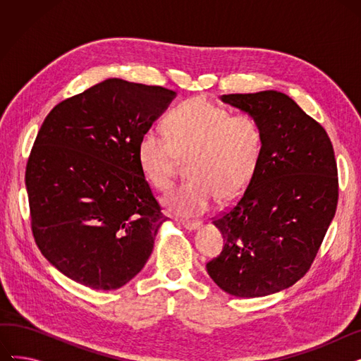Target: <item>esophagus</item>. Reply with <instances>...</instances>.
<instances>
[{"label":"esophagus","mask_w":361,"mask_h":361,"mask_svg":"<svg viewBox=\"0 0 361 361\" xmlns=\"http://www.w3.org/2000/svg\"><path fill=\"white\" fill-rule=\"evenodd\" d=\"M181 224H183L184 228L188 230V231L199 230L202 226V222H199V221H181Z\"/></svg>","instance_id":"obj_1"}]
</instances>
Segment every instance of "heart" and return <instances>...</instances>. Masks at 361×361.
<instances>
[{"label": "heart", "instance_id": "1", "mask_svg": "<svg viewBox=\"0 0 361 361\" xmlns=\"http://www.w3.org/2000/svg\"><path fill=\"white\" fill-rule=\"evenodd\" d=\"M263 140V127L252 114L230 116L225 108L197 97L169 114L166 131L152 126L143 133L137 161L146 181L166 190L178 158H190V180L174 188L164 204L173 214L196 216L218 199L228 202L243 193L256 173Z\"/></svg>", "mask_w": 361, "mask_h": 361}]
</instances>
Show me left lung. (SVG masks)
Masks as SVG:
<instances>
[{"mask_svg":"<svg viewBox=\"0 0 361 361\" xmlns=\"http://www.w3.org/2000/svg\"><path fill=\"white\" fill-rule=\"evenodd\" d=\"M221 101L255 116L264 140L243 196L214 219L225 244L206 269L225 293L264 297L305 276L324 241L338 203L334 147L286 93H231Z\"/></svg>","mask_w":361,"mask_h":361,"instance_id":"obj_1","label":"left lung"}]
</instances>
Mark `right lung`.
I'll return each mask as SVG.
<instances>
[{"label":"right lung","instance_id":"obj_1","mask_svg":"<svg viewBox=\"0 0 361 361\" xmlns=\"http://www.w3.org/2000/svg\"><path fill=\"white\" fill-rule=\"evenodd\" d=\"M176 92L106 79L48 114L26 166L32 233L45 259L80 286L121 288L145 267L166 221L137 146Z\"/></svg>","mask_w":361,"mask_h":361}]
</instances>
